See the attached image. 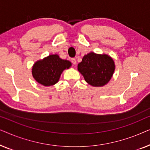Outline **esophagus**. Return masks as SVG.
<instances>
[{
	"instance_id": "34e87169",
	"label": "esophagus",
	"mask_w": 150,
	"mask_h": 150,
	"mask_svg": "<svg viewBox=\"0 0 150 150\" xmlns=\"http://www.w3.org/2000/svg\"><path fill=\"white\" fill-rule=\"evenodd\" d=\"M71 63H73V64H76V59L75 58H72L71 59Z\"/></svg>"
}]
</instances>
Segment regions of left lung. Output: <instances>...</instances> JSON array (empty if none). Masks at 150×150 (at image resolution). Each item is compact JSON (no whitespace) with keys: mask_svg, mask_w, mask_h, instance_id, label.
I'll return each mask as SVG.
<instances>
[{"mask_svg":"<svg viewBox=\"0 0 150 150\" xmlns=\"http://www.w3.org/2000/svg\"><path fill=\"white\" fill-rule=\"evenodd\" d=\"M115 66L113 59L107 54L89 52L78 65V70L85 81L93 87H102L108 83Z\"/></svg>","mask_w":150,"mask_h":150,"instance_id":"8db88e82","label":"left lung"}]
</instances>
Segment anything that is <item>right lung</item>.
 <instances>
[{
	"label": "right lung",
	"instance_id": "add662e5",
	"mask_svg": "<svg viewBox=\"0 0 150 150\" xmlns=\"http://www.w3.org/2000/svg\"><path fill=\"white\" fill-rule=\"evenodd\" d=\"M71 65L70 61L61 59L58 54H50L35 63L32 74L38 83L48 87L56 84L63 71L69 69Z\"/></svg>",
	"mask_w": 150,
	"mask_h": 150
}]
</instances>
